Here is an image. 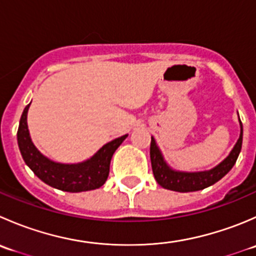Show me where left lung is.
<instances>
[{
  "label": "left lung",
  "instance_id": "left-lung-1",
  "mask_svg": "<svg viewBox=\"0 0 256 256\" xmlns=\"http://www.w3.org/2000/svg\"><path fill=\"white\" fill-rule=\"evenodd\" d=\"M239 116V115H238ZM240 135L236 144L232 148L230 154L223 160L219 164L207 171L187 172L174 170L164 160L161 150L157 146L156 140L151 136V147H150V157H151L152 172L156 178L157 183L166 190L174 192H196V190H204L209 186L214 184L222 180L236 164V160L242 150V124L239 118Z\"/></svg>",
  "mask_w": 256,
  "mask_h": 256
}]
</instances>
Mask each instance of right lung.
<instances>
[{
  "instance_id": "add662e5",
  "label": "right lung",
  "mask_w": 256,
  "mask_h": 256,
  "mask_svg": "<svg viewBox=\"0 0 256 256\" xmlns=\"http://www.w3.org/2000/svg\"><path fill=\"white\" fill-rule=\"evenodd\" d=\"M30 105L24 108L17 131V141L20 154L26 164L40 180L50 187L64 192H85L100 188L108 180L110 161L114 152L124 142L128 135L105 144L90 158L78 164H62L48 158L42 154L30 138L27 125V114Z\"/></svg>"
}]
</instances>
